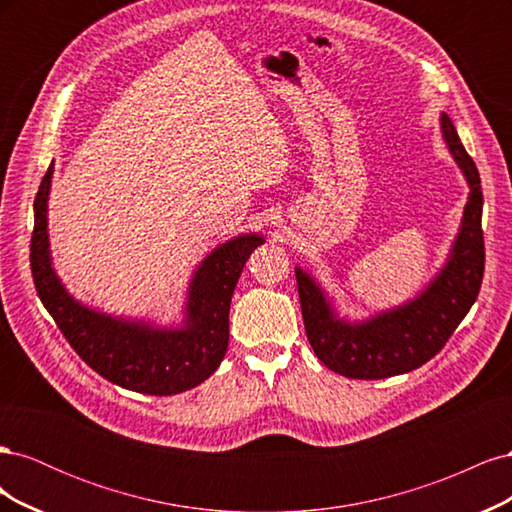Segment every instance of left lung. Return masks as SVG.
<instances>
[{"mask_svg": "<svg viewBox=\"0 0 512 512\" xmlns=\"http://www.w3.org/2000/svg\"><path fill=\"white\" fill-rule=\"evenodd\" d=\"M442 132L472 190L451 260L421 297L369 322L348 324L333 316L322 290L297 269L307 339L318 359L335 374L378 380L425 365L446 346L478 297L485 273L480 175L446 115H442Z\"/></svg>", "mask_w": 512, "mask_h": 512, "instance_id": "8db88e82", "label": "left lung"}]
</instances>
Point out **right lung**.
<instances>
[{"instance_id": "right-lung-1", "label": "right lung", "mask_w": 512, "mask_h": 512, "mask_svg": "<svg viewBox=\"0 0 512 512\" xmlns=\"http://www.w3.org/2000/svg\"><path fill=\"white\" fill-rule=\"evenodd\" d=\"M53 164L34 200V232L29 245L38 297L74 352L102 378L145 395H175L207 380L228 348V312L247 258L262 243L243 235L218 247L192 280L188 324L179 331H158L102 316L76 303L51 269L46 239V198Z\"/></svg>"}]
</instances>
